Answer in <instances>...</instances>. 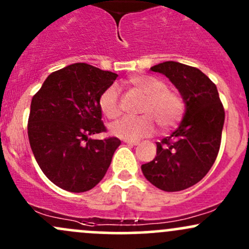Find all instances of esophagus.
<instances>
[{"label":"esophagus","mask_w":249,"mask_h":249,"mask_svg":"<svg viewBox=\"0 0 249 249\" xmlns=\"http://www.w3.org/2000/svg\"><path fill=\"white\" fill-rule=\"evenodd\" d=\"M124 142L125 143H127V144H131V145H137L138 143V141H135V140H124Z\"/></svg>","instance_id":"esophagus-1"}]
</instances>
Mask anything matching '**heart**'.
I'll return each instance as SVG.
<instances>
[{
    "label": "heart",
    "instance_id": "b5f03b06",
    "mask_svg": "<svg viewBox=\"0 0 249 249\" xmlns=\"http://www.w3.org/2000/svg\"><path fill=\"white\" fill-rule=\"evenodd\" d=\"M125 85L145 95L140 117H127L112 125V132L124 140H137L155 130V119L161 129H169L181 120L185 101L178 90L166 88L163 81L150 75H135ZM99 107L108 119H117L122 113L118 89L106 88L99 98Z\"/></svg>",
    "mask_w": 249,
    "mask_h": 249
}]
</instances>
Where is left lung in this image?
Listing matches in <instances>:
<instances>
[{"label": "left lung", "mask_w": 249, "mask_h": 249, "mask_svg": "<svg viewBox=\"0 0 249 249\" xmlns=\"http://www.w3.org/2000/svg\"><path fill=\"white\" fill-rule=\"evenodd\" d=\"M150 70L166 75L179 89L186 113L169 137L156 143L155 159L141 168L160 190H186L199 182L216 161L224 124L223 104L216 85L197 68L169 61Z\"/></svg>", "instance_id": "left-lung-1"}]
</instances>
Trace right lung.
Returning <instances> with one entry per match:
<instances>
[{"label": "right lung", "mask_w": 249, "mask_h": 249, "mask_svg": "<svg viewBox=\"0 0 249 249\" xmlns=\"http://www.w3.org/2000/svg\"><path fill=\"white\" fill-rule=\"evenodd\" d=\"M118 75L87 63L50 74L33 95L27 131L36 161L50 181L74 193L103 180L120 140L89 136L106 132L99 98Z\"/></svg>", "instance_id": "add662e5"}]
</instances>
